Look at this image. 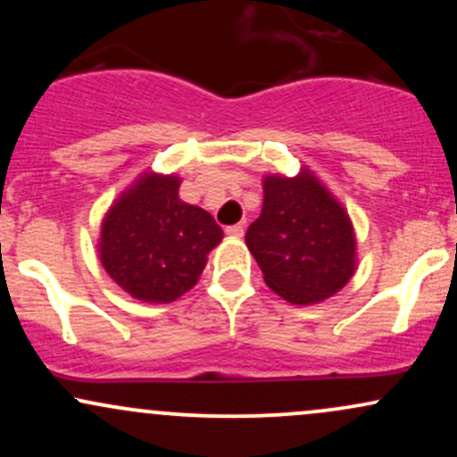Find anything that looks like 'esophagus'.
<instances>
[{"label": "esophagus", "instance_id": "1", "mask_svg": "<svg viewBox=\"0 0 457 457\" xmlns=\"http://www.w3.org/2000/svg\"><path fill=\"white\" fill-rule=\"evenodd\" d=\"M225 234L232 236V238H240L245 234V225H229V228H225Z\"/></svg>", "mask_w": 457, "mask_h": 457}]
</instances>
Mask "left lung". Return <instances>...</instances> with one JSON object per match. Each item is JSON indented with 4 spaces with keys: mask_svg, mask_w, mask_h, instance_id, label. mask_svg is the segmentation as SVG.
Here are the masks:
<instances>
[{
    "mask_svg": "<svg viewBox=\"0 0 457 457\" xmlns=\"http://www.w3.org/2000/svg\"><path fill=\"white\" fill-rule=\"evenodd\" d=\"M262 214L245 243L266 286L292 305L337 295L356 270V236L342 204L307 167L264 178Z\"/></svg>",
    "mask_w": 457,
    "mask_h": 457,
    "instance_id": "obj_1",
    "label": "left lung"
}]
</instances>
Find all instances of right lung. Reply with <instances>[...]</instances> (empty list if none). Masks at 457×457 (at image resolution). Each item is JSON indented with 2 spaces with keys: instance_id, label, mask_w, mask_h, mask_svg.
Here are the masks:
<instances>
[{
  "instance_id": "right-lung-1",
  "label": "right lung",
  "mask_w": 457,
  "mask_h": 457,
  "mask_svg": "<svg viewBox=\"0 0 457 457\" xmlns=\"http://www.w3.org/2000/svg\"><path fill=\"white\" fill-rule=\"evenodd\" d=\"M180 178L145 171L101 225L98 255L107 275L144 303H171L195 286L223 229L212 214L178 197Z\"/></svg>"
}]
</instances>
